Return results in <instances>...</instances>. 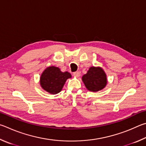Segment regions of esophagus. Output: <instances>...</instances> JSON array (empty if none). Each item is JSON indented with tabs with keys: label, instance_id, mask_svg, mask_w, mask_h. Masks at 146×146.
Instances as JSON below:
<instances>
[{
	"label": "esophagus",
	"instance_id": "esophagus-1",
	"mask_svg": "<svg viewBox=\"0 0 146 146\" xmlns=\"http://www.w3.org/2000/svg\"><path fill=\"white\" fill-rule=\"evenodd\" d=\"M73 75L76 76V77H79V76H80V72L79 71L77 72H75L73 73Z\"/></svg>",
	"mask_w": 146,
	"mask_h": 146
}]
</instances>
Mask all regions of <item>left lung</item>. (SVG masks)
Segmentation results:
<instances>
[{
    "instance_id": "8db88e82",
    "label": "left lung",
    "mask_w": 146,
    "mask_h": 146,
    "mask_svg": "<svg viewBox=\"0 0 146 146\" xmlns=\"http://www.w3.org/2000/svg\"><path fill=\"white\" fill-rule=\"evenodd\" d=\"M82 80L88 90L98 92L103 89L107 83L106 76L100 67H90Z\"/></svg>"
}]
</instances>
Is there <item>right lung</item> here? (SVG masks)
Masks as SVG:
<instances>
[{"instance_id": "obj_1", "label": "right lung", "mask_w": 146, "mask_h": 146, "mask_svg": "<svg viewBox=\"0 0 146 146\" xmlns=\"http://www.w3.org/2000/svg\"><path fill=\"white\" fill-rule=\"evenodd\" d=\"M71 74L68 72H62L56 66H49L43 72L40 78V85L45 91L52 94L60 92Z\"/></svg>"}]
</instances>
